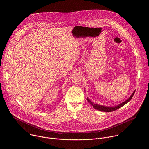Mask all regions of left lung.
<instances>
[{
    "instance_id": "8db88e82",
    "label": "left lung",
    "mask_w": 149,
    "mask_h": 149,
    "mask_svg": "<svg viewBox=\"0 0 149 149\" xmlns=\"http://www.w3.org/2000/svg\"><path fill=\"white\" fill-rule=\"evenodd\" d=\"M134 93L135 91L133 92V93L132 94V95L129 97V99H127L125 101L122 102L121 104H119L117 106H116V107H105V106H102V105H98V104H94L93 102H92L88 98H87V101L91 104V105H93V107H94V109H96V110H98L99 111H104V112H111V111H115L117 109H118L119 108L123 107V105H124L125 104H127V102H128L129 101L131 100V99L132 98V97H133L134 94Z\"/></svg>"
}]
</instances>
